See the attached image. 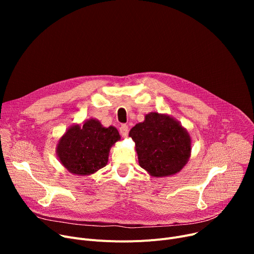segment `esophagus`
<instances>
[{
    "label": "esophagus",
    "mask_w": 254,
    "mask_h": 254,
    "mask_svg": "<svg viewBox=\"0 0 254 254\" xmlns=\"http://www.w3.org/2000/svg\"><path fill=\"white\" fill-rule=\"evenodd\" d=\"M119 131H120V135H122L124 138H127L128 135V127L126 125H123L119 127Z\"/></svg>",
    "instance_id": "1"
}]
</instances>
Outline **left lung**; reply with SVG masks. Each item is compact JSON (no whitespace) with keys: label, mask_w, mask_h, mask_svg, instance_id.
I'll return each mask as SVG.
<instances>
[{"label":"left lung","mask_w":254,"mask_h":254,"mask_svg":"<svg viewBox=\"0 0 254 254\" xmlns=\"http://www.w3.org/2000/svg\"><path fill=\"white\" fill-rule=\"evenodd\" d=\"M128 136L135 142L140 167L152 177L175 175L190 158L191 138L171 115L146 114L144 122L131 127Z\"/></svg>","instance_id":"8db88e82"}]
</instances>
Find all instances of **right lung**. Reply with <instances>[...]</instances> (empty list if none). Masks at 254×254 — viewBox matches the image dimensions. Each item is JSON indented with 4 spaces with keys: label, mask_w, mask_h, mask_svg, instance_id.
<instances>
[{
    "label": "right lung",
    "mask_w": 254,
    "mask_h": 254,
    "mask_svg": "<svg viewBox=\"0 0 254 254\" xmlns=\"http://www.w3.org/2000/svg\"><path fill=\"white\" fill-rule=\"evenodd\" d=\"M118 141L116 127H105L98 119L89 118L65 130L57 144V155L72 174L88 176L107 165L110 149Z\"/></svg>",
    "instance_id": "add662e5"
}]
</instances>
